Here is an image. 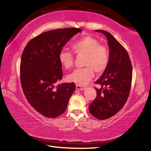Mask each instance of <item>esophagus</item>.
Returning a JSON list of instances; mask_svg holds the SVG:
<instances>
[{
    "mask_svg": "<svg viewBox=\"0 0 151 151\" xmlns=\"http://www.w3.org/2000/svg\"><path fill=\"white\" fill-rule=\"evenodd\" d=\"M76 89H78V90L82 91V90H85V89L86 88V86H82V85H76Z\"/></svg>",
    "mask_w": 151,
    "mask_h": 151,
    "instance_id": "1",
    "label": "esophagus"
}]
</instances>
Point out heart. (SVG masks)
<instances>
[{
    "label": "heart",
    "instance_id": "b5f03b06",
    "mask_svg": "<svg viewBox=\"0 0 151 151\" xmlns=\"http://www.w3.org/2000/svg\"><path fill=\"white\" fill-rule=\"evenodd\" d=\"M72 49L76 57H84L83 66L67 76L68 81L80 85L87 84L94 76V70L102 73L106 69L110 62V51L106 46L91 36H85L76 40L72 45ZM58 60L61 66L66 69L72 67L74 63V55L65 49L58 53Z\"/></svg>",
    "mask_w": 151,
    "mask_h": 151
}]
</instances>
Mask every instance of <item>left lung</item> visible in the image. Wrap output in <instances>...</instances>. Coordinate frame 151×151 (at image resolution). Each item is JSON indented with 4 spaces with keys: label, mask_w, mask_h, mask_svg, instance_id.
Masks as SVG:
<instances>
[{
    "label": "left lung",
    "mask_w": 151,
    "mask_h": 151,
    "mask_svg": "<svg viewBox=\"0 0 151 151\" xmlns=\"http://www.w3.org/2000/svg\"><path fill=\"white\" fill-rule=\"evenodd\" d=\"M108 39L110 62L106 69L96 84V96L89 106L92 115L99 120L111 118L118 112L126 103L131 88L132 67L126 49L109 32L102 30Z\"/></svg>",
    "instance_id": "left-lung-1"
}]
</instances>
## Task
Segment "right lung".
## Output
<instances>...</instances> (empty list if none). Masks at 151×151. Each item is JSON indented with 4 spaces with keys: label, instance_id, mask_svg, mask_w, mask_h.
Masks as SVG:
<instances>
[{
    "label": "right lung",
    "instance_id": "add662e5",
    "mask_svg": "<svg viewBox=\"0 0 151 151\" xmlns=\"http://www.w3.org/2000/svg\"><path fill=\"white\" fill-rule=\"evenodd\" d=\"M82 30L66 28L52 30L33 38L21 56L20 78L23 93L33 108L45 117L56 118L66 111L75 84L57 85L62 79L58 53Z\"/></svg>",
    "mask_w": 151,
    "mask_h": 151
}]
</instances>
